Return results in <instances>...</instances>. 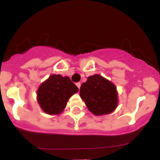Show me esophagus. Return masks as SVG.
Returning a JSON list of instances; mask_svg holds the SVG:
<instances>
[{
  "label": "esophagus",
  "instance_id": "1",
  "mask_svg": "<svg viewBox=\"0 0 160 160\" xmlns=\"http://www.w3.org/2000/svg\"><path fill=\"white\" fill-rule=\"evenodd\" d=\"M76 85H77V86H78V87L79 88V89H80V85H81V84H80V82H77Z\"/></svg>",
  "mask_w": 160,
  "mask_h": 160
}]
</instances>
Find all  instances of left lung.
I'll use <instances>...</instances> for the list:
<instances>
[{"label": "left lung", "instance_id": "1", "mask_svg": "<svg viewBox=\"0 0 160 160\" xmlns=\"http://www.w3.org/2000/svg\"><path fill=\"white\" fill-rule=\"evenodd\" d=\"M117 95L114 84L98 74L89 77L80 89V96L86 107L97 116L114 111L118 104Z\"/></svg>", "mask_w": 160, "mask_h": 160}]
</instances>
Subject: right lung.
I'll list each match as a JSON object with an SVG mask.
<instances>
[{
	"instance_id": "obj_1",
	"label": "right lung",
	"mask_w": 160,
	"mask_h": 160,
	"mask_svg": "<svg viewBox=\"0 0 160 160\" xmlns=\"http://www.w3.org/2000/svg\"><path fill=\"white\" fill-rule=\"evenodd\" d=\"M78 91V86L68 77L53 74L38 88V102L45 113L59 114L65 109L70 97Z\"/></svg>"
}]
</instances>
